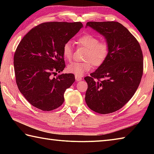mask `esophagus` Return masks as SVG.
<instances>
[{
	"label": "esophagus",
	"mask_w": 154,
	"mask_h": 154,
	"mask_svg": "<svg viewBox=\"0 0 154 154\" xmlns=\"http://www.w3.org/2000/svg\"><path fill=\"white\" fill-rule=\"evenodd\" d=\"M75 79H76L77 82H79V81L82 80V77H79V76H75Z\"/></svg>",
	"instance_id": "1"
}]
</instances>
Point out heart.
Masks as SVG:
<instances>
[{"instance_id":"1","label":"heart","mask_w":154,"mask_h":154,"mask_svg":"<svg viewBox=\"0 0 154 154\" xmlns=\"http://www.w3.org/2000/svg\"><path fill=\"white\" fill-rule=\"evenodd\" d=\"M77 45L87 49L83 62H72L68 65L67 71L75 76L82 77L89 72L92 68V63L99 66L104 63L109 55V47L105 41H98L97 36L86 33L77 38ZM62 54L65 60H71L73 56V46L71 41H67L62 48Z\"/></svg>"}]
</instances>
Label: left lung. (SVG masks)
Masks as SVG:
<instances>
[{
	"label": "left lung",
	"mask_w": 154,
	"mask_h": 154,
	"mask_svg": "<svg viewBox=\"0 0 154 154\" xmlns=\"http://www.w3.org/2000/svg\"><path fill=\"white\" fill-rule=\"evenodd\" d=\"M105 37L109 47L106 60L90 77H85V103L100 114L119 110L134 96L143 75V57L136 38L120 23L86 24Z\"/></svg>",
	"instance_id": "1"
}]
</instances>
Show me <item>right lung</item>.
<instances>
[{"label": "right lung", "instance_id": "obj_1", "mask_svg": "<svg viewBox=\"0 0 154 154\" xmlns=\"http://www.w3.org/2000/svg\"><path fill=\"white\" fill-rule=\"evenodd\" d=\"M83 27L81 22H45L30 30L18 45L14 58L18 89L32 106L42 111L56 109L75 75H52L65 68L62 48Z\"/></svg>", "mask_w": 154, "mask_h": 154}]
</instances>
